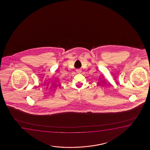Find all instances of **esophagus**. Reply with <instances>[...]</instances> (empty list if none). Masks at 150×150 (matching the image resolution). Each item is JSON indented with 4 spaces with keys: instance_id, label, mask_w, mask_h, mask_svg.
Returning <instances> with one entry per match:
<instances>
[{
    "instance_id": "esophagus-1",
    "label": "esophagus",
    "mask_w": 150,
    "mask_h": 150,
    "mask_svg": "<svg viewBox=\"0 0 150 150\" xmlns=\"http://www.w3.org/2000/svg\"><path fill=\"white\" fill-rule=\"evenodd\" d=\"M76 71V72H77V73H80L81 72V70H80V69H77Z\"/></svg>"
}]
</instances>
